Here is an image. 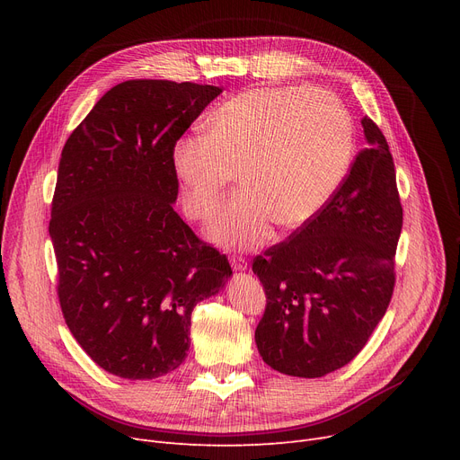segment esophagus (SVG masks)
<instances>
[{"label":"esophagus","mask_w":460,"mask_h":460,"mask_svg":"<svg viewBox=\"0 0 460 460\" xmlns=\"http://www.w3.org/2000/svg\"><path fill=\"white\" fill-rule=\"evenodd\" d=\"M229 261H231L233 270H246V267H248V261L243 255H231Z\"/></svg>","instance_id":"1"}]
</instances>
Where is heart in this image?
Listing matches in <instances>:
<instances>
[{"label": "heart", "mask_w": 460, "mask_h": 460, "mask_svg": "<svg viewBox=\"0 0 460 460\" xmlns=\"http://www.w3.org/2000/svg\"><path fill=\"white\" fill-rule=\"evenodd\" d=\"M205 127L175 143L172 164L193 220L214 212L238 169L244 188L208 226L210 238L231 248L264 243L276 220L283 227L309 222L340 188L354 149L345 104L304 85L240 93L217 106Z\"/></svg>", "instance_id": "obj_1"}]
</instances>
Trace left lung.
<instances>
[{
    "mask_svg": "<svg viewBox=\"0 0 460 460\" xmlns=\"http://www.w3.org/2000/svg\"><path fill=\"white\" fill-rule=\"evenodd\" d=\"M366 149L328 203L253 259L267 295L255 343L264 364L300 378L341 369L366 347L390 305L402 227L394 158L361 119Z\"/></svg>",
    "mask_w": 460,
    "mask_h": 460,
    "instance_id": "1",
    "label": "left lung"
}]
</instances>
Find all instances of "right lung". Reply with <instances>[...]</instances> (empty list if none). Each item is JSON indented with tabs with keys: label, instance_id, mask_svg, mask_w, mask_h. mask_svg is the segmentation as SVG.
I'll list each match as a JSON object with an SVG mask.
<instances>
[{
	"label": "right lung",
	"instance_id": "obj_1",
	"mask_svg": "<svg viewBox=\"0 0 460 460\" xmlns=\"http://www.w3.org/2000/svg\"><path fill=\"white\" fill-rule=\"evenodd\" d=\"M216 85L128 80L111 87L65 143L50 236L68 330L96 366L151 380L190 349L191 311L233 270L173 210L179 137Z\"/></svg>",
	"mask_w": 460,
	"mask_h": 460
}]
</instances>
